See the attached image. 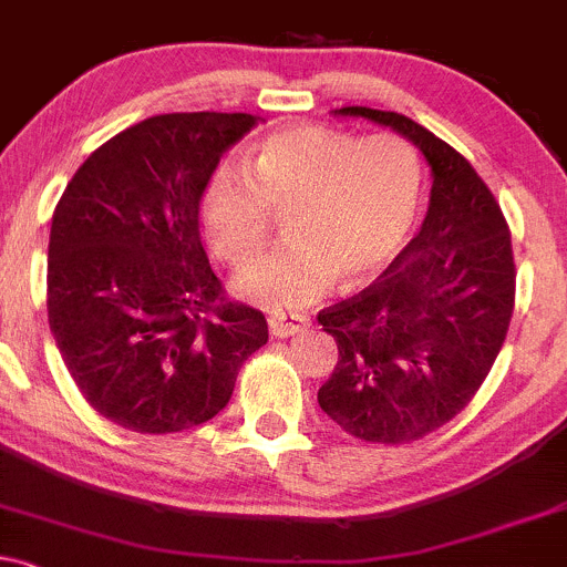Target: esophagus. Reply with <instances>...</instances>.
<instances>
[{"instance_id": "esophagus-1", "label": "esophagus", "mask_w": 567, "mask_h": 567, "mask_svg": "<svg viewBox=\"0 0 567 567\" xmlns=\"http://www.w3.org/2000/svg\"><path fill=\"white\" fill-rule=\"evenodd\" d=\"M267 327H270V334H276V338H289V334L306 332L310 319L302 313H272L267 319Z\"/></svg>"}]
</instances>
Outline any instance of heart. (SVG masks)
Returning <instances> with one entry per match:
<instances>
[{
    "label": "heart",
    "instance_id": "obj_1",
    "mask_svg": "<svg viewBox=\"0 0 567 567\" xmlns=\"http://www.w3.org/2000/svg\"><path fill=\"white\" fill-rule=\"evenodd\" d=\"M422 205V162L398 135L357 137L327 126H291L265 137L246 164L213 173L203 197V233L227 265L251 261L286 213L289 240L235 278L257 306H306L340 276H379L405 246Z\"/></svg>",
    "mask_w": 567,
    "mask_h": 567
}]
</instances>
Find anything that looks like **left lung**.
Wrapping results in <instances>:
<instances>
[{"instance_id":"obj_1","label":"left lung","mask_w":567,"mask_h":567,"mask_svg":"<svg viewBox=\"0 0 567 567\" xmlns=\"http://www.w3.org/2000/svg\"><path fill=\"white\" fill-rule=\"evenodd\" d=\"M332 113L416 145L432 188L422 229L379 281L319 313L338 343L319 405L362 441H416L471 403L501 354L516 284L508 224L471 162L422 124L373 107Z\"/></svg>"}]
</instances>
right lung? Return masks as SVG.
<instances>
[{
  "label": "right lung",
  "instance_id": "add662e5",
  "mask_svg": "<svg viewBox=\"0 0 567 567\" xmlns=\"http://www.w3.org/2000/svg\"><path fill=\"white\" fill-rule=\"evenodd\" d=\"M248 113H167L78 167L51 221L48 324L100 416L132 432L192 430L229 403L267 343L259 310L224 297L199 240L218 159Z\"/></svg>",
  "mask_w": 567,
  "mask_h": 567
}]
</instances>
